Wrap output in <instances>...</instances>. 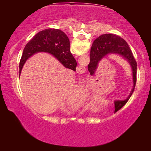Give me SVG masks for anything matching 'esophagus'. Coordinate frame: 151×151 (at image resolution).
<instances>
[{
	"label": "esophagus",
	"instance_id": "obj_1",
	"mask_svg": "<svg viewBox=\"0 0 151 151\" xmlns=\"http://www.w3.org/2000/svg\"><path fill=\"white\" fill-rule=\"evenodd\" d=\"M86 71V68L85 66L80 65L78 67L76 68V72H77L79 75H83Z\"/></svg>",
	"mask_w": 151,
	"mask_h": 151
}]
</instances>
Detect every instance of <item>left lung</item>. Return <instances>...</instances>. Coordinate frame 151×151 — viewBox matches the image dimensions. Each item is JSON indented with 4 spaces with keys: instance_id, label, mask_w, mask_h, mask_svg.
Wrapping results in <instances>:
<instances>
[{
    "instance_id": "8db88e82",
    "label": "left lung",
    "mask_w": 151,
    "mask_h": 151,
    "mask_svg": "<svg viewBox=\"0 0 151 151\" xmlns=\"http://www.w3.org/2000/svg\"><path fill=\"white\" fill-rule=\"evenodd\" d=\"M110 54L119 55L127 60L131 65L133 77V88L129 96L124 101H114V106L120 109L127 103L134 90L137 81V65L131 48L123 39L116 35L104 34L94 40L92 45L90 63L88 65V70L91 75H93L95 73L99 61Z\"/></svg>"
}]
</instances>
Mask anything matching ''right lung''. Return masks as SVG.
Instances as JSON below:
<instances>
[{
	"label": "right lung",
	"instance_id": "add662e5",
	"mask_svg": "<svg viewBox=\"0 0 151 151\" xmlns=\"http://www.w3.org/2000/svg\"><path fill=\"white\" fill-rule=\"evenodd\" d=\"M39 52L51 54L65 67L76 70L77 63L70 51L67 36L59 29H48L38 32L25 46L20 61V75L28 58Z\"/></svg>",
	"mask_w": 151,
	"mask_h": 151
}]
</instances>
